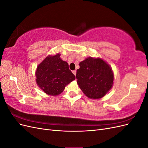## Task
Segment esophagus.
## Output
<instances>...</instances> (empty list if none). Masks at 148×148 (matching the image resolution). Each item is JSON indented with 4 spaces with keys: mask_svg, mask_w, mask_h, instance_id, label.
I'll list each match as a JSON object with an SVG mask.
<instances>
[{
    "mask_svg": "<svg viewBox=\"0 0 148 148\" xmlns=\"http://www.w3.org/2000/svg\"><path fill=\"white\" fill-rule=\"evenodd\" d=\"M72 73L76 76V73H77V71H76V70H73V71H72Z\"/></svg>",
    "mask_w": 148,
    "mask_h": 148,
    "instance_id": "obj_1",
    "label": "esophagus"
}]
</instances>
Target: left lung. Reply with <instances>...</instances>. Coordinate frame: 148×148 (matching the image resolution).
Instances as JSON below:
<instances>
[{"label": "left lung", "instance_id": "1", "mask_svg": "<svg viewBox=\"0 0 148 148\" xmlns=\"http://www.w3.org/2000/svg\"><path fill=\"white\" fill-rule=\"evenodd\" d=\"M76 78L82 91L90 99H100L104 96L114 82L112 69L101 59L88 57L79 64Z\"/></svg>", "mask_w": 148, "mask_h": 148}]
</instances>
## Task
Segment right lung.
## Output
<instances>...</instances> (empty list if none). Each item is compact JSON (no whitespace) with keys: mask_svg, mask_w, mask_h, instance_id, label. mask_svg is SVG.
<instances>
[{"mask_svg":"<svg viewBox=\"0 0 148 148\" xmlns=\"http://www.w3.org/2000/svg\"><path fill=\"white\" fill-rule=\"evenodd\" d=\"M60 56L59 53L49 56L38 66L36 71L38 86L49 95H59L67 84L75 79L68 63L62 60Z\"/></svg>","mask_w":148,"mask_h":148,"instance_id":"add662e5","label":"right lung"}]
</instances>
